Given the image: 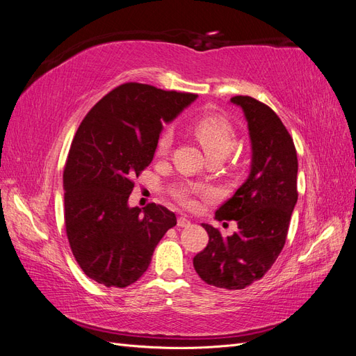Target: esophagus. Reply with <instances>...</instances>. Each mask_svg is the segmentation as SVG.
<instances>
[{
	"instance_id": "obj_1",
	"label": "esophagus",
	"mask_w": 356,
	"mask_h": 356,
	"mask_svg": "<svg viewBox=\"0 0 356 356\" xmlns=\"http://www.w3.org/2000/svg\"><path fill=\"white\" fill-rule=\"evenodd\" d=\"M178 225H179V227H187V225H190V220H187L186 217H179L178 218Z\"/></svg>"
}]
</instances>
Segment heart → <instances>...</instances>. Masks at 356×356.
I'll return each instance as SVG.
<instances>
[{
    "mask_svg": "<svg viewBox=\"0 0 356 356\" xmlns=\"http://www.w3.org/2000/svg\"><path fill=\"white\" fill-rule=\"evenodd\" d=\"M190 132L200 143L207 154L213 159H224L236 145V131L229 120L217 114L200 115L190 124ZM172 144L170 132L161 134L156 144V154L165 156ZM170 196L179 203L182 208L191 209L196 207L197 188L188 184H178L170 188Z\"/></svg>",
    "mask_w": 356,
    "mask_h": 356,
    "instance_id": "1",
    "label": "heart"
}]
</instances>
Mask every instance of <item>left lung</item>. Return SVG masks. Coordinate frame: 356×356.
I'll list each match as a JSON object with an SVG mask.
<instances>
[{
    "mask_svg": "<svg viewBox=\"0 0 356 356\" xmlns=\"http://www.w3.org/2000/svg\"><path fill=\"white\" fill-rule=\"evenodd\" d=\"M243 110L252 145L250 177L215 212L218 221L234 220L238 232L222 238L218 229L202 224L209 242L193 258L207 284L243 289L273 266L286 241L297 203V152L277 114L251 96H233Z\"/></svg>",
    "mask_w": 356,
    "mask_h": 356,
    "instance_id": "left-lung-1",
    "label": "left lung"
}]
</instances>
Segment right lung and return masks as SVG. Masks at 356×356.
I'll list each match as a JSON object with an SVG mask.
<instances>
[{
	"mask_svg": "<svg viewBox=\"0 0 356 356\" xmlns=\"http://www.w3.org/2000/svg\"><path fill=\"white\" fill-rule=\"evenodd\" d=\"M195 93L124 83L96 102L71 143L63 169V217L72 255L86 276L105 286L136 282L154 248L177 224L161 204L129 208L141 172L152 163L163 123Z\"/></svg>",
	"mask_w": 356,
	"mask_h": 356,
	"instance_id": "obj_1",
	"label": "right lung"
}]
</instances>
